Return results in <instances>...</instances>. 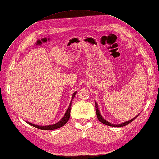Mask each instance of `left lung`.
Wrapping results in <instances>:
<instances>
[{
  "label": "left lung",
  "mask_w": 159,
  "mask_h": 159,
  "mask_svg": "<svg viewBox=\"0 0 159 159\" xmlns=\"http://www.w3.org/2000/svg\"><path fill=\"white\" fill-rule=\"evenodd\" d=\"M95 111H96V115H97V117H98V120L101 122V123H102L103 124H105V125H108V126H111V127H123V126H125V125H128L129 123H130V122H132L134 119H136L138 116H139V115L138 116H136V117H134V118H133L132 120H129V121H126V122H125V123H121V124H118V125H114V124H112V123H110V122H108V121H106L105 120H104L103 119V118L102 117V116L101 115V114H100V112H99V108H98V104H97V102H95Z\"/></svg>",
  "instance_id": "1"
}]
</instances>
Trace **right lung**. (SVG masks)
<instances>
[{"label": "right lung", "instance_id": "right-lung-1", "mask_svg": "<svg viewBox=\"0 0 159 159\" xmlns=\"http://www.w3.org/2000/svg\"><path fill=\"white\" fill-rule=\"evenodd\" d=\"M77 92H75L73 93V96H72V99L70 102V106H69L68 108L67 109V111H66L64 116L57 123H55V124H54V125H47V126H39V125H35V124H32L31 123L27 122V121L26 122L28 123L29 125H32L34 127H36L37 129H41V130H53V129H58V128H60V127H61L62 126H64L70 118V112H71V105H72V101H73V98H75V96L76 93H77Z\"/></svg>", "mask_w": 159, "mask_h": 159}]
</instances>
